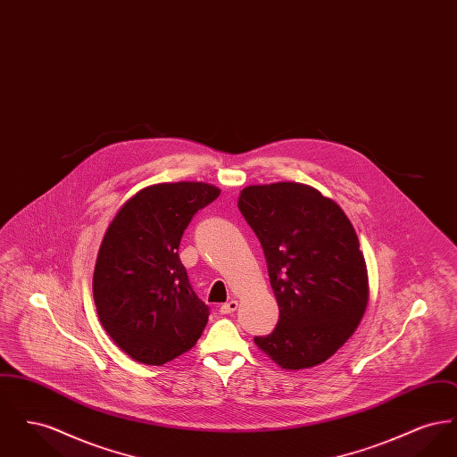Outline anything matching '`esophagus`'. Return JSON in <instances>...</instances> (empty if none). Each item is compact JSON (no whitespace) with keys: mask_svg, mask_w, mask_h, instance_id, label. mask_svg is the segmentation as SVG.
<instances>
[{"mask_svg":"<svg viewBox=\"0 0 457 457\" xmlns=\"http://www.w3.org/2000/svg\"><path fill=\"white\" fill-rule=\"evenodd\" d=\"M237 308H238V302H237V300H229L228 303L220 304L219 312H220L222 315H229V313L237 312Z\"/></svg>","mask_w":457,"mask_h":457,"instance_id":"esophagus-1","label":"esophagus"}]
</instances>
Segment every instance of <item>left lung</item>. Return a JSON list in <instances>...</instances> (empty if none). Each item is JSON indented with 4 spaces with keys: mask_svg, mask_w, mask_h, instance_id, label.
<instances>
[{
    "mask_svg": "<svg viewBox=\"0 0 457 457\" xmlns=\"http://www.w3.org/2000/svg\"><path fill=\"white\" fill-rule=\"evenodd\" d=\"M238 209L261 241L279 304L278 326L255 345L284 370L324 363L353 336L369 303L353 224L334 200L293 181L243 188Z\"/></svg>",
    "mask_w": 457,
    "mask_h": 457,
    "instance_id": "left-lung-1",
    "label": "left lung"
}]
</instances>
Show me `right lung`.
<instances>
[{
	"label": "right lung",
	"instance_id": "add662e5",
	"mask_svg": "<svg viewBox=\"0 0 457 457\" xmlns=\"http://www.w3.org/2000/svg\"><path fill=\"white\" fill-rule=\"evenodd\" d=\"M219 194L200 181L151 185L109 224L94 269V303L109 337L138 363L171 361L207 326L209 306L192 289L178 248L196 211Z\"/></svg>",
	"mask_w": 457,
	"mask_h": 457
}]
</instances>
